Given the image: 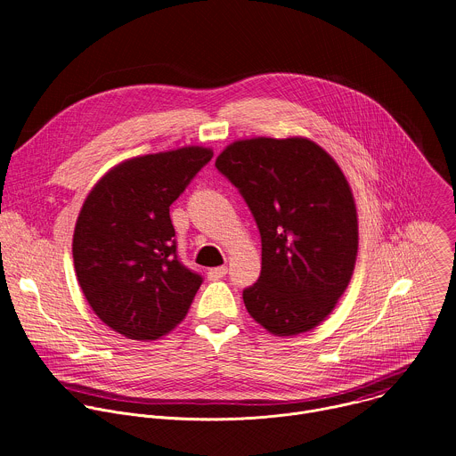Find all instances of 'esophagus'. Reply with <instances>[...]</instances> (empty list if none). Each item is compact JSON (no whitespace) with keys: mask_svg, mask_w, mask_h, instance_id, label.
<instances>
[{"mask_svg":"<svg viewBox=\"0 0 456 456\" xmlns=\"http://www.w3.org/2000/svg\"><path fill=\"white\" fill-rule=\"evenodd\" d=\"M227 274V269L222 265V267H215V269H209V273H208V280H211V281H218V280H222L224 276Z\"/></svg>","mask_w":456,"mask_h":456,"instance_id":"34e87169","label":"esophagus"}]
</instances>
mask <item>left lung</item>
Here are the masks:
<instances>
[{
  "label": "left lung",
  "instance_id": "left-lung-1",
  "mask_svg": "<svg viewBox=\"0 0 456 456\" xmlns=\"http://www.w3.org/2000/svg\"><path fill=\"white\" fill-rule=\"evenodd\" d=\"M215 166L241 192L262 234V274L243 290L250 317L274 336L314 330L345 294L357 259L352 187L306 137L234 141Z\"/></svg>",
  "mask_w": 456,
  "mask_h": 456
}]
</instances>
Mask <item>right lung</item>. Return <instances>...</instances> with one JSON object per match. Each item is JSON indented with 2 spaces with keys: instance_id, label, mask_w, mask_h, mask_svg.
<instances>
[{
  "instance_id": "add662e5",
  "label": "right lung",
  "mask_w": 456,
  "mask_h": 456,
  "mask_svg": "<svg viewBox=\"0 0 456 456\" xmlns=\"http://www.w3.org/2000/svg\"><path fill=\"white\" fill-rule=\"evenodd\" d=\"M211 159L204 146L134 157L88 192L74 265L88 305L113 332L155 341L185 317L202 278L178 262L169 206Z\"/></svg>"
}]
</instances>
